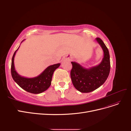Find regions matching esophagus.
<instances>
[{"mask_svg": "<svg viewBox=\"0 0 131 131\" xmlns=\"http://www.w3.org/2000/svg\"><path fill=\"white\" fill-rule=\"evenodd\" d=\"M69 60H70V59H69Z\"/></svg>", "mask_w": 131, "mask_h": 131, "instance_id": "34e87169", "label": "esophagus"}]
</instances>
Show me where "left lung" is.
Listing matches in <instances>:
<instances>
[{"instance_id":"left-lung-1","label":"left lung","mask_w":131,"mask_h":131,"mask_svg":"<svg viewBox=\"0 0 131 131\" xmlns=\"http://www.w3.org/2000/svg\"><path fill=\"white\" fill-rule=\"evenodd\" d=\"M96 40L104 52L100 64L86 69L77 62H71L73 66L70 72L72 83L75 88L82 93L91 92L100 88L105 82L110 73L109 50L101 39L97 38Z\"/></svg>"}]
</instances>
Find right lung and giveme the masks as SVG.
Returning <instances> with one entry per match:
<instances>
[{
    "label": "right lung",
    "instance_id": "1",
    "mask_svg": "<svg viewBox=\"0 0 131 131\" xmlns=\"http://www.w3.org/2000/svg\"><path fill=\"white\" fill-rule=\"evenodd\" d=\"M24 40H22V41ZM18 49L14 52L12 58L11 72L14 80L22 89L29 93L39 94L44 92L49 89L51 85L54 71L58 68L61 64L57 63L49 66L40 75L36 77L27 78L22 77L15 70L14 66V57Z\"/></svg>",
    "mask_w": 131,
    "mask_h": 131
}]
</instances>
